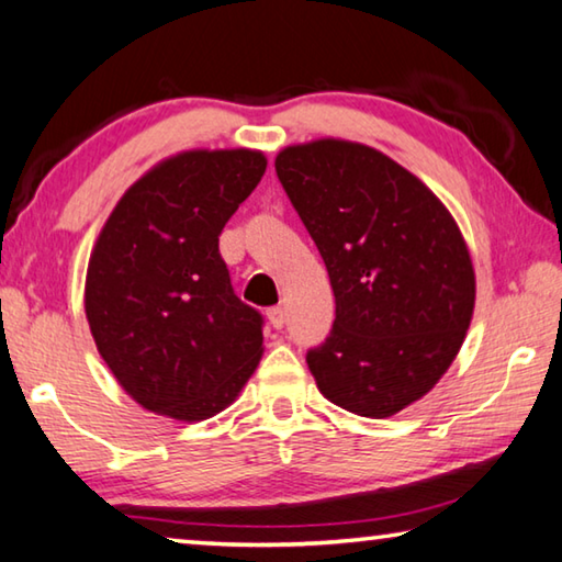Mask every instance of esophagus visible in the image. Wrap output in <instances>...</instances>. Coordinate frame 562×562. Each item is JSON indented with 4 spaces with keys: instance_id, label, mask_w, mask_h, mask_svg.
I'll return each instance as SVG.
<instances>
[{
    "instance_id": "1",
    "label": "esophagus",
    "mask_w": 562,
    "mask_h": 562,
    "mask_svg": "<svg viewBox=\"0 0 562 562\" xmlns=\"http://www.w3.org/2000/svg\"><path fill=\"white\" fill-rule=\"evenodd\" d=\"M269 321L273 328H281L283 324H286V314H283L281 306H273V308H269Z\"/></svg>"
}]
</instances>
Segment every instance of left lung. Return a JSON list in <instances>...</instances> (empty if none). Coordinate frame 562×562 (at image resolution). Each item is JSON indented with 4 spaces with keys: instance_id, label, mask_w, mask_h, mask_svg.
I'll return each mask as SVG.
<instances>
[{
    "instance_id": "8db88e82",
    "label": "left lung",
    "mask_w": 562,
    "mask_h": 562,
    "mask_svg": "<svg viewBox=\"0 0 562 562\" xmlns=\"http://www.w3.org/2000/svg\"><path fill=\"white\" fill-rule=\"evenodd\" d=\"M276 173L336 296L334 328L306 356L318 391L356 416H395L443 379L471 326L475 271L461 228L373 146L293 144Z\"/></svg>"
}]
</instances>
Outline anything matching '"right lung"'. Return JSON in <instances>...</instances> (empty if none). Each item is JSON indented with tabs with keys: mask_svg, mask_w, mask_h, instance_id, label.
I'll return each mask as SVG.
<instances>
[{
	"mask_svg": "<svg viewBox=\"0 0 562 562\" xmlns=\"http://www.w3.org/2000/svg\"><path fill=\"white\" fill-rule=\"evenodd\" d=\"M266 171L256 149H191L119 199L89 256L85 311L97 351L142 408L206 420L263 356V318L236 296L218 234Z\"/></svg>",
	"mask_w": 562,
	"mask_h": 562,
	"instance_id": "obj_1",
	"label": "right lung"
}]
</instances>
